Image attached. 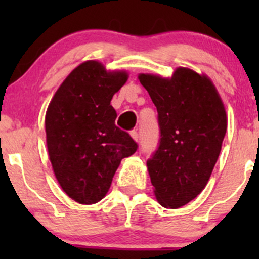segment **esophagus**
<instances>
[{"label":"esophagus","instance_id":"esophagus-1","mask_svg":"<svg viewBox=\"0 0 259 259\" xmlns=\"http://www.w3.org/2000/svg\"><path fill=\"white\" fill-rule=\"evenodd\" d=\"M130 135H132V138L135 140L136 142L140 141V134L138 133V130H133V132L130 133Z\"/></svg>","mask_w":259,"mask_h":259}]
</instances>
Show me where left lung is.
I'll use <instances>...</instances> for the list:
<instances>
[{
  "label": "left lung",
  "mask_w": 259,
  "mask_h": 259,
  "mask_svg": "<svg viewBox=\"0 0 259 259\" xmlns=\"http://www.w3.org/2000/svg\"><path fill=\"white\" fill-rule=\"evenodd\" d=\"M139 79L158 112V147L147 159L154 195L165 208L185 206L207 185L221 153L224 106L212 81L191 69Z\"/></svg>",
  "instance_id": "left-lung-1"
}]
</instances>
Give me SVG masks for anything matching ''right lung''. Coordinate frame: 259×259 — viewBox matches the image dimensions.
Instances as JSON below:
<instances>
[{
  "label": "right lung",
  "mask_w": 259,
  "mask_h": 259,
  "mask_svg": "<svg viewBox=\"0 0 259 259\" xmlns=\"http://www.w3.org/2000/svg\"><path fill=\"white\" fill-rule=\"evenodd\" d=\"M125 72H106L96 61L76 67L62 82L47 108L46 139L53 171L74 201L102 200L120 160L138 144L115 125L113 95L125 84Z\"/></svg>",
  "instance_id": "obj_1"
}]
</instances>
